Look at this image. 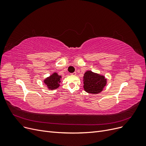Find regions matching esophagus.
Wrapping results in <instances>:
<instances>
[{"label":"esophagus","instance_id":"esophagus-1","mask_svg":"<svg viewBox=\"0 0 146 146\" xmlns=\"http://www.w3.org/2000/svg\"><path fill=\"white\" fill-rule=\"evenodd\" d=\"M71 75H73V76H76V72H74V73H71Z\"/></svg>","mask_w":146,"mask_h":146}]
</instances>
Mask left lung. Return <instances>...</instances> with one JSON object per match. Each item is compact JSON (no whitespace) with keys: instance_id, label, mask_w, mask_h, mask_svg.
<instances>
[{"instance_id":"8db88e82","label":"left lung","mask_w":146,"mask_h":146,"mask_svg":"<svg viewBox=\"0 0 146 146\" xmlns=\"http://www.w3.org/2000/svg\"><path fill=\"white\" fill-rule=\"evenodd\" d=\"M84 90L90 94H97L103 90L107 84V79L103 75L88 70L84 75Z\"/></svg>"}]
</instances>
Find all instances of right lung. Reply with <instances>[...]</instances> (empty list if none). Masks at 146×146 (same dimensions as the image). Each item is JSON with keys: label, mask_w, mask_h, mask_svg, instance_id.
<instances>
[{"label": "right lung", "mask_w": 146, "mask_h": 146, "mask_svg": "<svg viewBox=\"0 0 146 146\" xmlns=\"http://www.w3.org/2000/svg\"><path fill=\"white\" fill-rule=\"evenodd\" d=\"M61 76L58 74L57 73H53L51 75H50L49 77L46 78L43 80L47 88L50 90H56L60 86V83L61 82Z\"/></svg>", "instance_id": "add662e5"}]
</instances>
